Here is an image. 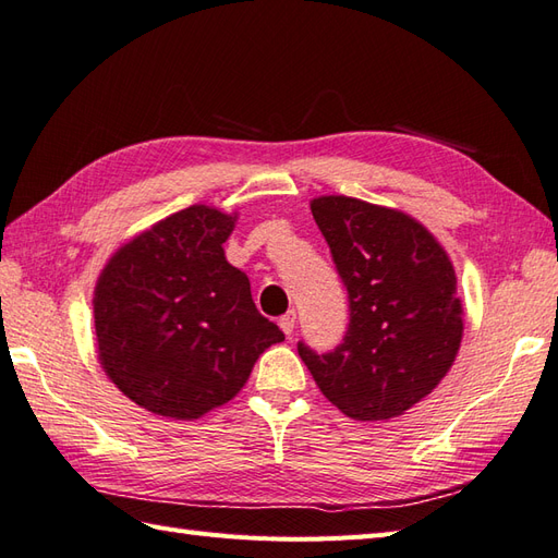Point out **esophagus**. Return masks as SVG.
<instances>
[{
  "label": "esophagus",
  "instance_id": "1",
  "mask_svg": "<svg viewBox=\"0 0 558 558\" xmlns=\"http://www.w3.org/2000/svg\"><path fill=\"white\" fill-rule=\"evenodd\" d=\"M279 327H281V331H283V333H287V337H291L293 329H295V313H293V311H289L287 315L279 317Z\"/></svg>",
  "mask_w": 558,
  "mask_h": 558
}]
</instances>
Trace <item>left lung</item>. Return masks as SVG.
<instances>
[{
	"mask_svg": "<svg viewBox=\"0 0 558 558\" xmlns=\"http://www.w3.org/2000/svg\"><path fill=\"white\" fill-rule=\"evenodd\" d=\"M311 209L349 291L351 322L331 353L299 343V355L343 415L399 417L437 389L461 349L456 269L401 209L345 195H319Z\"/></svg>",
	"mask_w": 558,
	"mask_h": 558,
	"instance_id": "obj_1",
	"label": "left lung"
}]
</instances>
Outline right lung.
I'll return each mask as SVG.
<instances>
[{
  "mask_svg": "<svg viewBox=\"0 0 558 558\" xmlns=\"http://www.w3.org/2000/svg\"><path fill=\"white\" fill-rule=\"evenodd\" d=\"M236 219L209 205L185 207L123 243L97 277V357L145 411L203 417L231 401L257 357L283 341L221 247Z\"/></svg>",
  "mask_w": 558,
  "mask_h": 558,
  "instance_id": "1",
  "label": "right lung"
}]
</instances>
